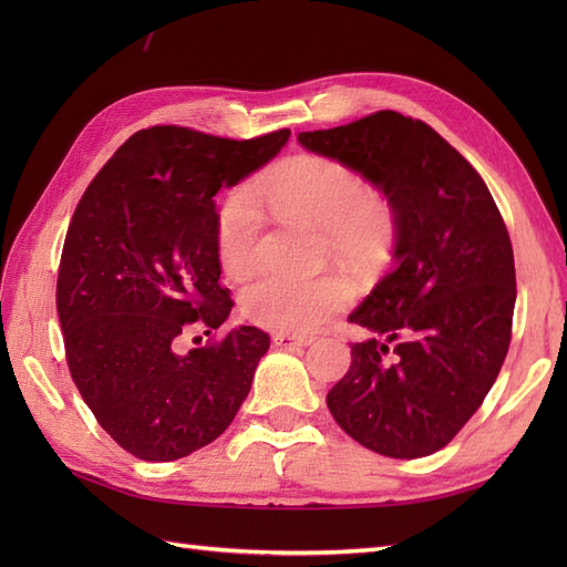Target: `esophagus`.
<instances>
[{
  "instance_id": "1",
  "label": "esophagus",
  "mask_w": 567,
  "mask_h": 567,
  "mask_svg": "<svg viewBox=\"0 0 567 567\" xmlns=\"http://www.w3.org/2000/svg\"><path fill=\"white\" fill-rule=\"evenodd\" d=\"M315 338L312 336H293V333H277L274 336V346L277 348H293V346H310Z\"/></svg>"
}]
</instances>
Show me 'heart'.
<instances>
[{
	"label": "heart",
	"instance_id": "obj_1",
	"mask_svg": "<svg viewBox=\"0 0 567 567\" xmlns=\"http://www.w3.org/2000/svg\"><path fill=\"white\" fill-rule=\"evenodd\" d=\"M260 200L286 219L300 221L329 238V246L354 260L379 255L392 231L388 203L367 194L364 179L346 163L323 156H296L271 167L252 192L238 188L221 205L217 257L227 277L244 279L257 265L262 234ZM350 300V288L336 277H262L241 293L248 321L279 333H307Z\"/></svg>",
	"mask_w": 567,
	"mask_h": 567
}]
</instances>
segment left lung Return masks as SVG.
<instances>
[{
    "label": "left lung",
    "mask_w": 567,
    "mask_h": 567,
    "mask_svg": "<svg viewBox=\"0 0 567 567\" xmlns=\"http://www.w3.org/2000/svg\"><path fill=\"white\" fill-rule=\"evenodd\" d=\"M298 142L379 188L394 221V269L350 315L373 338L352 342L326 404L371 452L435 454L483 404L508 352L516 265L499 208L454 146L402 113Z\"/></svg>",
    "instance_id": "1"
}]
</instances>
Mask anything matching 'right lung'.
<instances>
[{"mask_svg":"<svg viewBox=\"0 0 567 567\" xmlns=\"http://www.w3.org/2000/svg\"><path fill=\"white\" fill-rule=\"evenodd\" d=\"M290 132L234 142L175 125L132 134L80 198L65 234L56 312L84 404L120 447L175 461L227 431L269 336L238 326L182 350L231 312L219 284L215 194L286 146Z\"/></svg>","mask_w":567,"mask_h":567,"instance_id":"add662e5","label":"right lung"}]
</instances>
